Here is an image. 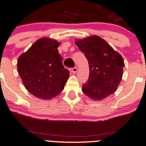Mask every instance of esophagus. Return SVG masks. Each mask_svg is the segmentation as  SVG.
Segmentation results:
<instances>
[{
	"label": "esophagus",
	"instance_id": "esophagus-1",
	"mask_svg": "<svg viewBox=\"0 0 146 146\" xmlns=\"http://www.w3.org/2000/svg\"><path fill=\"white\" fill-rule=\"evenodd\" d=\"M70 71L72 72V73H76V72H77V67H73V68H71V70H70Z\"/></svg>",
	"mask_w": 146,
	"mask_h": 146
}]
</instances>
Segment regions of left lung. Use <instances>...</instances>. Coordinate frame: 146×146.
Masks as SVG:
<instances>
[{"label":"left lung","mask_w":146,"mask_h":146,"mask_svg":"<svg viewBox=\"0 0 146 146\" xmlns=\"http://www.w3.org/2000/svg\"><path fill=\"white\" fill-rule=\"evenodd\" d=\"M75 43L89 65V77L82 86L84 94L98 100L115 92L123 75L124 62L121 55L98 36L79 39Z\"/></svg>","instance_id":"8db88e82"}]
</instances>
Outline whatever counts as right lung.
<instances>
[{
    "label": "right lung",
    "mask_w": 146,
    "mask_h": 146,
    "mask_svg": "<svg viewBox=\"0 0 146 146\" xmlns=\"http://www.w3.org/2000/svg\"><path fill=\"white\" fill-rule=\"evenodd\" d=\"M59 45L55 40L41 38L18 58L17 71L25 88L38 98L58 95L70 76L58 52Z\"/></svg>",
    "instance_id": "right-lung-1"
}]
</instances>
